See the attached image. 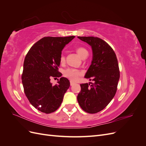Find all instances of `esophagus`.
Returning <instances> with one entry per match:
<instances>
[{
    "mask_svg": "<svg viewBox=\"0 0 146 146\" xmlns=\"http://www.w3.org/2000/svg\"><path fill=\"white\" fill-rule=\"evenodd\" d=\"M74 84H75L74 82H72V81L70 82V86H73V85H74Z\"/></svg>",
    "mask_w": 146,
    "mask_h": 146,
    "instance_id": "34e87169",
    "label": "esophagus"
}]
</instances>
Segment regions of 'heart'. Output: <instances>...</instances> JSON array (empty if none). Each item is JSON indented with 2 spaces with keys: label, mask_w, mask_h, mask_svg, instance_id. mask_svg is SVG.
Returning a JSON list of instances; mask_svg holds the SVG:
<instances>
[{
  "label": "heart",
  "mask_w": 146,
  "mask_h": 146,
  "mask_svg": "<svg viewBox=\"0 0 146 146\" xmlns=\"http://www.w3.org/2000/svg\"><path fill=\"white\" fill-rule=\"evenodd\" d=\"M76 50L77 54H78V55L80 56L82 58H85V57L88 56V52L85 47H78L76 48ZM60 61L61 63L64 62L65 56L63 54L61 55ZM63 75L64 77L68 78L69 80L75 82L77 80L78 77L81 75V72L80 70H77V69H72V68H68L64 70Z\"/></svg>",
  "instance_id": "heart-1"
}]
</instances>
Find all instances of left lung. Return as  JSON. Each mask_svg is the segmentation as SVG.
Masks as SVG:
<instances>
[{
	"instance_id": "obj_1",
	"label": "left lung",
	"mask_w": 146,
	"mask_h": 146,
	"mask_svg": "<svg viewBox=\"0 0 146 146\" xmlns=\"http://www.w3.org/2000/svg\"><path fill=\"white\" fill-rule=\"evenodd\" d=\"M77 38L91 46L92 60L85 77L94 81L80 84L77 100L86 113H97L107 107L115 96L120 77L117 59L113 48L103 39L94 36Z\"/></svg>"
}]
</instances>
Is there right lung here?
<instances>
[{"label": "right lung", "mask_w": 146, "mask_h": 146, "mask_svg": "<svg viewBox=\"0 0 146 146\" xmlns=\"http://www.w3.org/2000/svg\"><path fill=\"white\" fill-rule=\"evenodd\" d=\"M74 38L44 37L34 44L25 56L22 74L25 94L30 103L42 113L56 111L70 86L66 78L61 77L55 85L50 78L62 76L58 71L61 51Z\"/></svg>", "instance_id": "right-lung-1"}]
</instances>
